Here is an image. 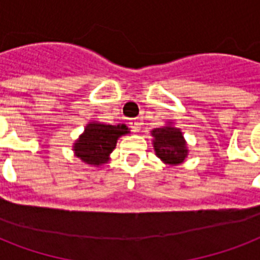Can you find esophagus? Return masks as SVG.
Instances as JSON below:
<instances>
[{
  "instance_id": "obj_1",
  "label": "esophagus",
  "mask_w": 260,
  "mask_h": 260,
  "mask_svg": "<svg viewBox=\"0 0 260 260\" xmlns=\"http://www.w3.org/2000/svg\"><path fill=\"white\" fill-rule=\"evenodd\" d=\"M129 126L131 129H132V132H139L140 128H142V122L139 121V120H131Z\"/></svg>"
}]
</instances>
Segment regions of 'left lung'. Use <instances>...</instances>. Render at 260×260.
<instances>
[{
	"mask_svg": "<svg viewBox=\"0 0 260 260\" xmlns=\"http://www.w3.org/2000/svg\"><path fill=\"white\" fill-rule=\"evenodd\" d=\"M151 135L154 138L155 154L162 162L175 166L185 160L189 150L179 128L169 124L162 128H155L151 131Z\"/></svg>",
	"mask_w": 260,
	"mask_h": 260,
	"instance_id": "left-lung-1",
	"label": "left lung"
}]
</instances>
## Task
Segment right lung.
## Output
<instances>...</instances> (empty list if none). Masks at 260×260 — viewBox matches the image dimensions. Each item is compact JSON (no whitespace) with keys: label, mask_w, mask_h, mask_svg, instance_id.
<instances>
[{"label":"right lung","mask_w":260,"mask_h":260,"mask_svg":"<svg viewBox=\"0 0 260 260\" xmlns=\"http://www.w3.org/2000/svg\"><path fill=\"white\" fill-rule=\"evenodd\" d=\"M129 134L125 124L106 125L101 122H89L83 134L74 143L73 150L75 156L91 166L108 163L109 155L116 148L117 140L122 135Z\"/></svg>","instance_id":"obj_1"}]
</instances>
